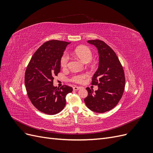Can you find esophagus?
Returning <instances> with one entry per match:
<instances>
[{"label": "esophagus", "mask_w": 153, "mask_h": 153, "mask_svg": "<svg viewBox=\"0 0 153 153\" xmlns=\"http://www.w3.org/2000/svg\"><path fill=\"white\" fill-rule=\"evenodd\" d=\"M81 89L80 87H78V86H74L73 87V90L74 91H78Z\"/></svg>", "instance_id": "obj_1"}]
</instances>
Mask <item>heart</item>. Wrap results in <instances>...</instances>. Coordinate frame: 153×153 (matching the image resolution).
<instances>
[{
  "instance_id": "obj_1",
  "label": "heart",
  "mask_w": 153,
  "mask_h": 153,
  "mask_svg": "<svg viewBox=\"0 0 153 153\" xmlns=\"http://www.w3.org/2000/svg\"><path fill=\"white\" fill-rule=\"evenodd\" d=\"M73 54L80 59L81 61L85 62L90 61L92 57V51L89 47L86 45H80L76 47L73 50ZM69 61V56L66 53H64L60 59V65L63 68H65L68 66V63ZM87 76V74L86 73H81V74H75L73 75L71 78L70 80L73 82L80 84L85 78Z\"/></svg>"
}]
</instances>
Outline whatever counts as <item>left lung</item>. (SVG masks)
Listing matches in <instances>:
<instances>
[{
  "label": "left lung",
  "mask_w": 153,
  "mask_h": 153,
  "mask_svg": "<svg viewBox=\"0 0 153 153\" xmlns=\"http://www.w3.org/2000/svg\"><path fill=\"white\" fill-rule=\"evenodd\" d=\"M99 52V67L92 78L91 85H98L94 92L87 87L88 96L84 99L92 111L103 113L112 110L121 99L125 87V76L122 64L114 51L104 41L88 40Z\"/></svg>",
  "instance_id": "8db88e82"
}]
</instances>
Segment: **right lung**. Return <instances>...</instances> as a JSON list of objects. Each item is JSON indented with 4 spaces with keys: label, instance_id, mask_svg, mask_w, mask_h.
<instances>
[{
    "label": "right lung",
    "instance_id": "1",
    "mask_svg": "<svg viewBox=\"0 0 153 153\" xmlns=\"http://www.w3.org/2000/svg\"><path fill=\"white\" fill-rule=\"evenodd\" d=\"M69 43L59 40L45 42L36 51L27 65L25 85L32 104L41 112L58 114L66 105V96L73 91L66 85L60 89L53 85L61 71L60 59Z\"/></svg>",
    "mask_w": 153,
    "mask_h": 153
}]
</instances>
